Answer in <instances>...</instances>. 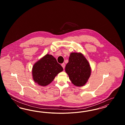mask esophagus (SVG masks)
<instances>
[{
  "mask_svg": "<svg viewBox=\"0 0 125 125\" xmlns=\"http://www.w3.org/2000/svg\"><path fill=\"white\" fill-rule=\"evenodd\" d=\"M61 66H62V67L63 68V69H64L65 68V63H62V64H61Z\"/></svg>",
  "mask_w": 125,
  "mask_h": 125,
  "instance_id": "esophagus-1",
  "label": "esophagus"
}]
</instances>
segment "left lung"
Instances as JSON below:
<instances>
[{
  "instance_id": "left-lung-1",
  "label": "left lung",
  "mask_w": 125,
  "mask_h": 125,
  "mask_svg": "<svg viewBox=\"0 0 125 125\" xmlns=\"http://www.w3.org/2000/svg\"><path fill=\"white\" fill-rule=\"evenodd\" d=\"M65 71L69 79L75 86L84 85L91 74L89 63L83 54L73 52L70 54Z\"/></svg>"
}]
</instances>
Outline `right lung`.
<instances>
[{"label":"right lung","mask_w":125,"mask_h":125,"mask_svg":"<svg viewBox=\"0 0 125 125\" xmlns=\"http://www.w3.org/2000/svg\"><path fill=\"white\" fill-rule=\"evenodd\" d=\"M63 70L52 55L46 54L34 64L32 69L34 81L42 86L51 83L55 76Z\"/></svg>","instance_id":"add662e5"}]
</instances>
